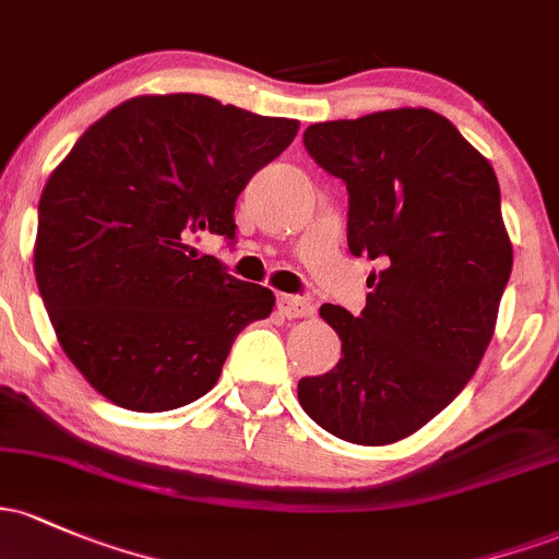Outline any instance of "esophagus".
Returning a JSON list of instances; mask_svg holds the SVG:
<instances>
[{
	"mask_svg": "<svg viewBox=\"0 0 559 559\" xmlns=\"http://www.w3.org/2000/svg\"><path fill=\"white\" fill-rule=\"evenodd\" d=\"M278 312L284 318H305L310 316L312 308L308 299L292 297V294H278Z\"/></svg>",
	"mask_w": 559,
	"mask_h": 559,
	"instance_id": "1",
	"label": "esophagus"
}]
</instances>
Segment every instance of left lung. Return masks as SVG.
<instances>
[{
    "mask_svg": "<svg viewBox=\"0 0 559 559\" xmlns=\"http://www.w3.org/2000/svg\"><path fill=\"white\" fill-rule=\"evenodd\" d=\"M305 148L347 186V247L379 273L360 316L321 308L342 358L299 379V403L347 443H395L464 390L493 336L512 273L499 180L429 108L310 124Z\"/></svg>",
    "mask_w": 559,
    "mask_h": 559,
    "instance_id": "1",
    "label": "left lung"
}]
</instances>
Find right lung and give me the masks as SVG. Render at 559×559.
Instances as JSON below:
<instances>
[{"label":"right lung","instance_id":"right-lung-1","mask_svg":"<svg viewBox=\"0 0 559 559\" xmlns=\"http://www.w3.org/2000/svg\"><path fill=\"white\" fill-rule=\"evenodd\" d=\"M299 121L206 95H143L76 140L39 199L34 273L71 364L110 403L188 406L217 384L233 342L273 292L199 254L236 238V199Z\"/></svg>","mask_w":559,"mask_h":559}]
</instances>
